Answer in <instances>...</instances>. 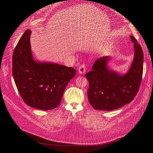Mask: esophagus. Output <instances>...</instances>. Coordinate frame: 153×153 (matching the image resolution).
<instances>
[{
    "label": "esophagus",
    "instance_id": "1",
    "mask_svg": "<svg viewBox=\"0 0 153 153\" xmlns=\"http://www.w3.org/2000/svg\"><path fill=\"white\" fill-rule=\"evenodd\" d=\"M86 71V68H85V65L84 64H81V65H80L79 66L78 68V71L80 74H84L85 73V72Z\"/></svg>",
    "mask_w": 153,
    "mask_h": 153
}]
</instances>
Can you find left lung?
Masks as SVG:
<instances>
[{
  "mask_svg": "<svg viewBox=\"0 0 153 153\" xmlns=\"http://www.w3.org/2000/svg\"><path fill=\"white\" fill-rule=\"evenodd\" d=\"M134 43V58L132 65L125 75H119L107 67L108 56L98 59L85 74L89 82L88 99L92 107L99 110H112L130 103L137 94L142 80L143 52L136 38L130 36Z\"/></svg>",
  "mask_w": 153,
  "mask_h": 153,
  "instance_id": "left-lung-1",
  "label": "left lung"
}]
</instances>
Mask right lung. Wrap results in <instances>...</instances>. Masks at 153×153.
<instances>
[{"label":"right lung","mask_w":153,"mask_h":153,"mask_svg":"<svg viewBox=\"0 0 153 153\" xmlns=\"http://www.w3.org/2000/svg\"><path fill=\"white\" fill-rule=\"evenodd\" d=\"M27 30L20 38L12 56V74L21 97L27 105L48 110L57 107L71 79L74 68L53 63L34 61Z\"/></svg>","instance_id":"add662e5"}]
</instances>
